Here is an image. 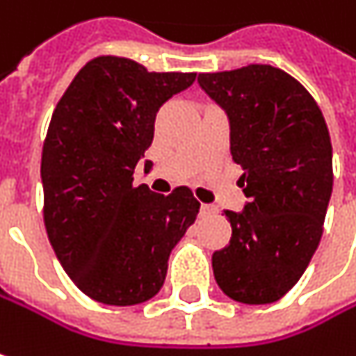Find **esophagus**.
I'll return each mask as SVG.
<instances>
[{"label":"esophagus","instance_id":"obj_1","mask_svg":"<svg viewBox=\"0 0 356 356\" xmlns=\"http://www.w3.org/2000/svg\"><path fill=\"white\" fill-rule=\"evenodd\" d=\"M216 213V209L213 207V204H202L200 207V216H211V215H215Z\"/></svg>","mask_w":356,"mask_h":356}]
</instances>
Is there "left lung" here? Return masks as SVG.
<instances>
[{"label": "left lung", "instance_id": "obj_1", "mask_svg": "<svg viewBox=\"0 0 356 356\" xmlns=\"http://www.w3.org/2000/svg\"><path fill=\"white\" fill-rule=\"evenodd\" d=\"M198 85L227 113L231 156L247 202L225 211L233 235L213 253L218 288L241 304L292 290L316 251L332 194V145L322 111L288 72L269 64L202 72Z\"/></svg>", "mask_w": 356, "mask_h": 356}]
</instances>
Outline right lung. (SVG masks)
<instances>
[{"label":"right lung","instance_id":"1","mask_svg":"<svg viewBox=\"0 0 356 356\" xmlns=\"http://www.w3.org/2000/svg\"><path fill=\"white\" fill-rule=\"evenodd\" d=\"M194 79L99 56L79 70L52 113L40 165L46 233L74 286L101 304L154 298L172 249L196 220L200 202L191 188L164 196L134 186L158 109Z\"/></svg>","mask_w":356,"mask_h":356}]
</instances>
